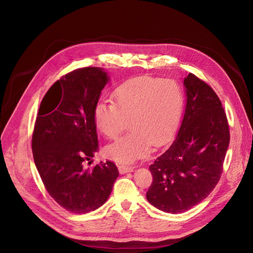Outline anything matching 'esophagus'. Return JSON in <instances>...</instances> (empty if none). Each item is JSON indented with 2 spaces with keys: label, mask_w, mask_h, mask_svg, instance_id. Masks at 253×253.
<instances>
[{
  "label": "esophagus",
  "mask_w": 253,
  "mask_h": 253,
  "mask_svg": "<svg viewBox=\"0 0 253 253\" xmlns=\"http://www.w3.org/2000/svg\"><path fill=\"white\" fill-rule=\"evenodd\" d=\"M118 169H119V172L121 174H124V173H127V172L133 171V168H132L131 166H128V165H119Z\"/></svg>",
  "instance_id": "1"
}]
</instances>
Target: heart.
Segmentation results:
<instances>
[{"label": "heart", "instance_id": "obj_1", "mask_svg": "<svg viewBox=\"0 0 253 253\" xmlns=\"http://www.w3.org/2000/svg\"><path fill=\"white\" fill-rule=\"evenodd\" d=\"M114 103L99 100L93 111L96 129L110 139L118 137L129 121L131 131L108 145L111 160L131 164L150 155L152 145L161 147L175 132L182 111V96L171 80L143 76L120 85Z\"/></svg>", "mask_w": 253, "mask_h": 253}]
</instances>
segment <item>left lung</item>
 I'll use <instances>...</instances> for the list:
<instances>
[{"mask_svg": "<svg viewBox=\"0 0 253 253\" xmlns=\"http://www.w3.org/2000/svg\"><path fill=\"white\" fill-rule=\"evenodd\" d=\"M185 111L177 135L150 166L148 201L168 213H180L203 201L217 184L230 143L221 102L208 84L193 74L183 81Z\"/></svg>", "mask_w": 253, "mask_h": 253, "instance_id": "8db88e82", "label": "left lung"}]
</instances>
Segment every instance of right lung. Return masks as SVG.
I'll use <instances>...</instances> for the list:
<instances>
[{
  "mask_svg": "<svg viewBox=\"0 0 253 253\" xmlns=\"http://www.w3.org/2000/svg\"><path fill=\"white\" fill-rule=\"evenodd\" d=\"M109 81L101 68L66 74L47 91L36 120V167L49 195L73 213H88L103 205L119 176L111 161L84 167L98 151L93 111Z\"/></svg>",
  "mask_w": 253,
  "mask_h": 253,
  "instance_id": "1",
  "label": "right lung"
}]
</instances>
